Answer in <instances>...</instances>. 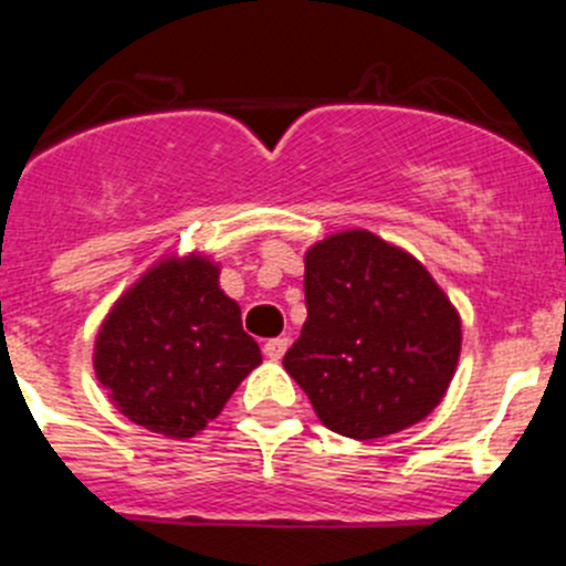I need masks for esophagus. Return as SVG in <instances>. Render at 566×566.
I'll list each match as a JSON object with an SVG mask.
<instances>
[{"instance_id": "1", "label": "esophagus", "mask_w": 566, "mask_h": 566, "mask_svg": "<svg viewBox=\"0 0 566 566\" xmlns=\"http://www.w3.org/2000/svg\"><path fill=\"white\" fill-rule=\"evenodd\" d=\"M284 350H287V339H284V336H276V339H268L265 347H262L265 358H271V361H279V358L284 356Z\"/></svg>"}]
</instances>
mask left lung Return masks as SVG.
<instances>
[{
    "label": "left lung",
    "mask_w": 566,
    "mask_h": 566,
    "mask_svg": "<svg viewBox=\"0 0 566 566\" xmlns=\"http://www.w3.org/2000/svg\"><path fill=\"white\" fill-rule=\"evenodd\" d=\"M306 323L284 369L317 419L369 441L432 413L454 378L460 315L416 256L367 230L306 251Z\"/></svg>",
    "instance_id": "8db88e82"
}]
</instances>
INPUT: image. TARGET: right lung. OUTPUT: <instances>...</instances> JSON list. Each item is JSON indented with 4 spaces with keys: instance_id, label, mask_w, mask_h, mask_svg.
<instances>
[{
    "instance_id": "1",
    "label": "right lung",
    "mask_w": 566,
    "mask_h": 566,
    "mask_svg": "<svg viewBox=\"0 0 566 566\" xmlns=\"http://www.w3.org/2000/svg\"><path fill=\"white\" fill-rule=\"evenodd\" d=\"M95 375L119 413L167 438H193L221 413L260 347L219 265L167 256L112 306L95 339Z\"/></svg>"
}]
</instances>
